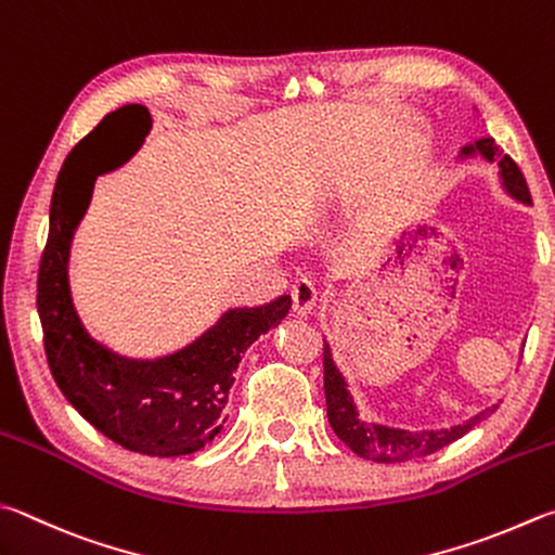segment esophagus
<instances>
[{"instance_id":"1","label":"esophagus","mask_w":555,"mask_h":555,"mask_svg":"<svg viewBox=\"0 0 555 555\" xmlns=\"http://www.w3.org/2000/svg\"><path fill=\"white\" fill-rule=\"evenodd\" d=\"M315 306H318L315 286H312L308 279H298L296 284L291 286V308H294V312H298V315H308Z\"/></svg>"}]
</instances>
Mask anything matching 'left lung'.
<instances>
[{
    "label": "left lung",
    "mask_w": 555,
    "mask_h": 555,
    "mask_svg": "<svg viewBox=\"0 0 555 555\" xmlns=\"http://www.w3.org/2000/svg\"><path fill=\"white\" fill-rule=\"evenodd\" d=\"M473 155L486 157L488 163H498L502 186H505L507 194L512 198L521 201V204H531V194L521 169L509 155H502V150L495 145V140L480 138L476 140V145H468L461 150V157H473ZM322 341H325V347H322V364H325L327 420L332 429H335V435L361 459H369L376 463H402V461H415L422 456H429V453L444 449L451 444V441L468 435L473 427L480 425V422L488 417V410H482L480 415L470 417L468 422H463V425H456L451 429H422V431H408V429L376 425V422H364L359 417V410L347 388L345 376H341L339 369L335 366V359H332V349L327 345V339Z\"/></svg>",
    "instance_id": "1"
}]
</instances>
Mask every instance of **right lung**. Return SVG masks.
Instances as JSON below:
<instances>
[{
  "instance_id": "right-lung-1",
  "label": "right lung",
  "mask_w": 555,
  "mask_h": 555,
  "mask_svg": "<svg viewBox=\"0 0 555 555\" xmlns=\"http://www.w3.org/2000/svg\"><path fill=\"white\" fill-rule=\"evenodd\" d=\"M138 126L145 135V106L118 108L67 155L50 201L36 304L50 374L69 405L124 449L169 459L194 453L218 437L240 359L251 341L286 318L291 296L257 308H230L198 339L159 359L120 357L92 339L69 296V245L92 201L96 150Z\"/></svg>"
}]
</instances>
